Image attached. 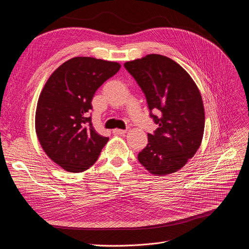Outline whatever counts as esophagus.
<instances>
[{
  "instance_id": "1",
  "label": "esophagus",
  "mask_w": 249,
  "mask_h": 249,
  "mask_svg": "<svg viewBox=\"0 0 249 249\" xmlns=\"http://www.w3.org/2000/svg\"><path fill=\"white\" fill-rule=\"evenodd\" d=\"M112 133L114 135H124L126 133L125 130H121V128H114V130L112 131Z\"/></svg>"
}]
</instances>
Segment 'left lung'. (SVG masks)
<instances>
[{"label": "left lung", "instance_id": "left-lung-1", "mask_svg": "<svg viewBox=\"0 0 249 249\" xmlns=\"http://www.w3.org/2000/svg\"><path fill=\"white\" fill-rule=\"evenodd\" d=\"M145 94L150 116L158 124L138 160L155 176L178 172L194 156L204 132V106L199 89L173 59L149 54L124 63ZM159 111L160 116L151 113Z\"/></svg>", "mask_w": 249, "mask_h": 249}]
</instances>
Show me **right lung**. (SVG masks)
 Instances as JSON below:
<instances>
[{
    "label": "right lung",
    "mask_w": 249,
    "mask_h": 249,
    "mask_svg": "<svg viewBox=\"0 0 249 249\" xmlns=\"http://www.w3.org/2000/svg\"><path fill=\"white\" fill-rule=\"evenodd\" d=\"M121 64L93 57H73L50 75L38 97L36 133L48 157L69 173L90 168L108 138L99 135L89 112L99 87Z\"/></svg>",
    "instance_id": "right-lung-1"
}]
</instances>
